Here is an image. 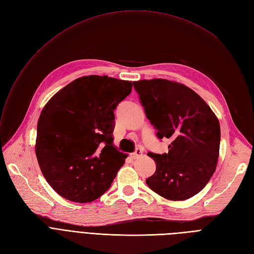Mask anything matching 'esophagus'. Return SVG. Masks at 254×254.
<instances>
[{
	"mask_svg": "<svg viewBox=\"0 0 254 254\" xmlns=\"http://www.w3.org/2000/svg\"><path fill=\"white\" fill-rule=\"evenodd\" d=\"M142 153H143V150L141 149V148H137L136 150H135V152H133L131 154V158L132 159H137V158H139V157L142 155Z\"/></svg>",
	"mask_w": 254,
	"mask_h": 254,
	"instance_id": "34e87169",
	"label": "esophagus"
}]
</instances>
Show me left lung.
I'll list each match as a JSON object with an SVG mask.
<instances>
[{
  "label": "left lung",
  "instance_id": "obj_1",
  "mask_svg": "<svg viewBox=\"0 0 254 254\" xmlns=\"http://www.w3.org/2000/svg\"><path fill=\"white\" fill-rule=\"evenodd\" d=\"M133 86L157 136L172 140L167 153H148L156 162V171L146 183L170 200L194 196L216 170L218 119L198 94L182 83L154 78L133 81Z\"/></svg>",
  "mask_w": 254,
  "mask_h": 254
}]
</instances>
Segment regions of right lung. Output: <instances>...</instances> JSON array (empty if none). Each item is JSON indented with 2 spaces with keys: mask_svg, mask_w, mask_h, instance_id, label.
I'll return each instance as SVG.
<instances>
[{
  "mask_svg": "<svg viewBox=\"0 0 254 254\" xmlns=\"http://www.w3.org/2000/svg\"><path fill=\"white\" fill-rule=\"evenodd\" d=\"M132 82L82 76L48 101L38 120L36 156L51 187L74 202H90L111 187L126 154L114 146V111Z\"/></svg>",
  "mask_w": 254,
  "mask_h": 254,
  "instance_id": "obj_1",
  "label": "right lung"
}]
</instances>
